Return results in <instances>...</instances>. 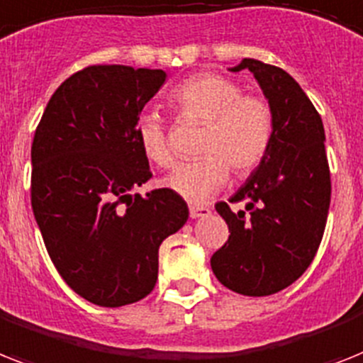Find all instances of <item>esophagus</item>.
<instances>
[{"label": "esophagus", "instance_id": "34e87169", "mask_svg": "<svg viewBox=\"0 0 363 363\" xmlns=\"http://www.w3.org/2000/svg\"><path fill=\"white\" fill-rule=\"evenodd\" d=\"M211 214V208L207 205H190V216L191 218H201L208 216Z\"/></svg>", "mask_w": 363, "mask_h": 363}]
</instances>
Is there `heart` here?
Listing matches in <instances>:
<instances>
[{"instance_id": "b5f03b06", "label": "heart", "mask_w": 363, "mask_h": 363, "mask_svg": "<svg viewBox=\"0 0 363 363\" xmlns=\"http://www.w3.org/2000/svg\"><path fill=\"white\" fill-rule=\"evenodd\" d=\"M167 100L182 121L203 123L197 145L203 156L177 166L164 181L186 201H205L225 184L229 167L238 177L250 175L267 156L274 134L272 108L263 96L242 93L235 79L201 72L181 82ZM135 135L143 155L155 166H172L173 151L160 115L141 113Z\"/></svg>"}]
</instances>
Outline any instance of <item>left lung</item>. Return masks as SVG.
I'll return each mask as SVG.
<instances>
[{"label":"left lung","instance_id":"8db88e82","mask_svg":"<svg viewBox=\"0 0 363 363\" xmlns=\"http://www.w3.org/2000/svg\"><path fill=\"white\" fill-rule=\"evenodd\" d=\"M248 69L261 85L274 115L267 156L231 203L218 214L229 228L228 242L211 257L222 285L246 296H268L294 284L319 250L328 218L330 182L325 126L302 87L284 69L242 59L231 72Z\"/></svg>","mask_w":363,"mask_h":363}]
</instances>
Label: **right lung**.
I'll use <instances>...</instances> for the list:
<instances>
[{
	"label": "right lung",
	"mask_w": 363,
	"mask_h": 363,
	"mask_svg": "<svg viewBox=\"0 0 363 363\" xmlns=\"http://www.w3.org/2000/svg\"><path fill=\"white\" fill-rule=\"evenodd\" d=\"M166 82L160 69L93 65L59 85L31 145V207L59 276L102 308L145 298L158 248L186 223L169 188H132L152 177L135 135L143 106Z\"/></svg>",
	"instance_id": "1"
}]
</instances>
